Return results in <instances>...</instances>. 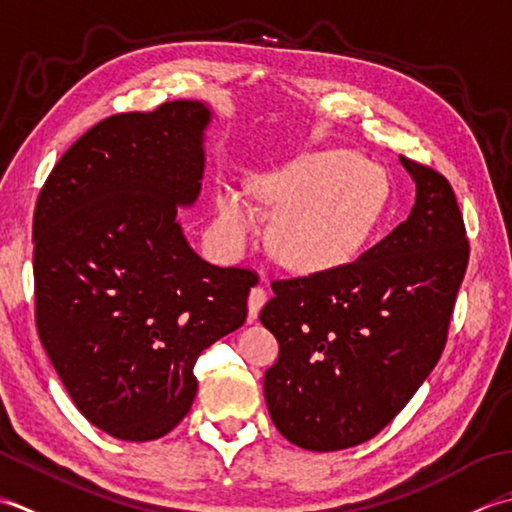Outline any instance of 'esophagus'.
Here are the masks:
<instances>
[{"label": "esophagus", "mask_w": 512, "mask_h": 512, "mask_svg": "<svg viewBox=\"0 0 512 512\" xmlns=\"http://www.w3.org/2000/svg\"><path fill=\"white\" fill-rule=\"evenodd\" d=\"M265 302H267V291L263 287H254L252 291H249V298H247L249 320H254L260 314V309H263Z\"/></svg>", "instance_id": "obj_1"}]
</instances>
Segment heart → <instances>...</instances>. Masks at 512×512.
<instances>
[{
    "label": "heart",
    "instance_id": "heart-1",
    "mask_svg": "<svg viewBox=\"0 0 512 512\" xmlns=\"http://www.w3.org/2000/svg\"><path fill=\"white\" fill-rule=\"evenodd\" d=\"M252 196L276 212L269 249L300 274H325L351 263L371 241L389 207L387 172L358 154L331 150L298 156L252 179ZM258 229V212L241 187L216 192V232L241 252Z\"/></svg>",
    "mask_w": 512,
    "mask_h": 512
}]
</instances>
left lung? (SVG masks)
I'll return each instance as SVG.
<instances>
[{
    "label": "left lung",
    "instance_id": "left-lung-1",
    "mask_svg": "<svg viewBox=\"0 0 512 512\" xmlns=\"http://www.w3.org/2000/svg\"><path fill=\"white\" fill-rule=\"evenodd\" d=\"M415 183L404 223L356 263L278 280L260 322L278 340L265 402L280 435L329 453L371 440L442 356L468 263L466 229L442 174L400 156Z\"/></svg>",
    "mask_w": 512,
    "mask_h": 512
}]
</instances>
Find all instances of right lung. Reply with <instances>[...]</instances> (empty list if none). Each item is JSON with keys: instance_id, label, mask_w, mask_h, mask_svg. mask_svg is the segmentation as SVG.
<instances>
[{"instance_id": "obj_1", "label": "right lung", "mask_w": 512, "mask_h": 512, "mask_svg": "<svg viewBox=\"0 0 512 512\" xmlns=\"http://www.w3.org/2000/svg\"><path fill=\"white\" fill-rule=\"evenodd\" d=\"M201 101L114 114L61 156L35 207L39 340L77 409L117 440H159L192 409L194 364L247 318L254 271L187 243L201 194Z\"/></svg>"}]
</instances>
